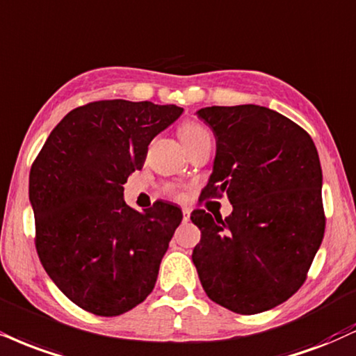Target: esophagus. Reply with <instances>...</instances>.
Instances as JSON below:
<instances>
[{"label":"esophagus","mask_w":356,"mask_h":356,"mask_svg":"<svg viewBox=\"0 0 356 356\" xmlns=\"http://www.w3.org/2000/svg\"><path fill=\"white\" fill-rule=\"evenodd\" d=\"M182 220L186 222V224L191 220V209H187V207L182 209Z\"/></svg>","instance_id":"obj_1"}]
</instances>
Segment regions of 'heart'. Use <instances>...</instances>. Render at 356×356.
Wrapping results in <instances>:
<instances>
[{"instance_id": "obj_1", "label": "heart", "mask_w": 356, "mask_h": 356, "mask_svg": "<svg viewBox=\"0 0 356 356\" xmlns=\"http://www.w3.org/2000/svg\"><path fill=\"white\" fill-rule=\"evenodd\" d=\"M204 136H207V131H205L200 124H197L194 121H186L181 124V127H179V139L182 140V144L186 145V147H189L191 144H194L195 140H199L200 137Z\"/></svg>"}]
</instances>
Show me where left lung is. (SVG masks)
<instances>
[{
  "label": "left lung",
  "mask_w": 356,
  "mask_h": 356,
  "mask_svg": "<svg viewBox=\"0 0 356 356\" xmlns=\"http://www.w3.org/2000/svg\"><path fill=\"white\" fill-rule=\"evenodd\" d=\"M197 115L217 145L200 200L225 194L232 213H191L202 234L192 262L212 302L242 315L270 310L300 289L322 243L318 152L300 126L264 106H212Z\"/></svg>",
  "instance_id": "8db88e82"
}]
</instances>
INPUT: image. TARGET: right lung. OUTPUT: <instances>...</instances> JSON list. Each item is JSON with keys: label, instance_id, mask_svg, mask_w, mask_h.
<instances>
[{"label": "right lung", "instance_id": "obj_1", "mask_svg": "<svg viewBox=\"0 0 356 356\" xmlns=\"http://www.w3.org/2000/svg\"><path fill=\"white\" fill-rule=\"evenodd\" d=\"M182 111L149 101L89 102L64 115L33 162L38 255L56 286L86 312L126 314L156 285L182 211L157 200L137 212L124 202V184Z\"/></svg>", "mask_w": 356, "mask_h": 356}]
</instances>
